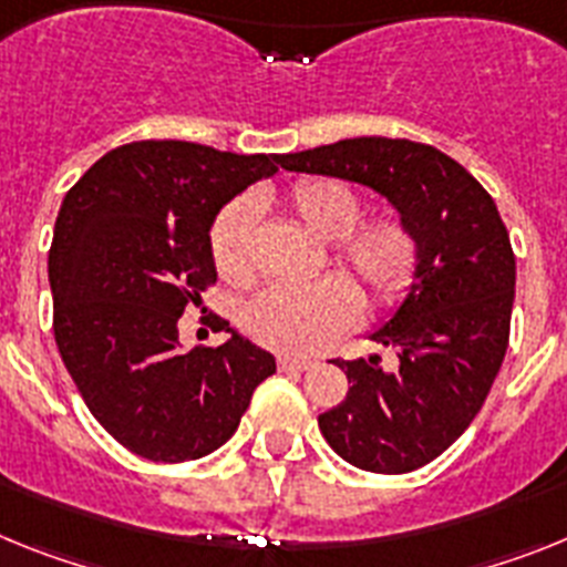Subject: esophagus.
<instances>
[{"mask_svg":"<svg viewBox=\"0 0 567 567\" xmlns=\"http://www.w3.org/2000/svg\"><path fill=\"white\" fill-rule=\"evenodd\" d=\"M279 371H308L313 365V359H305V357H279L277 359Z\"/></svg>","mask_w":567,"mask_h":567,"instance_id":"obj_1","label":"esophagus"}]
</instances>
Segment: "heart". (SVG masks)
Here are the masks:
<instances>
[{"mask_svg": "<svg viewBox=\"0 0 567 567\" xmlns=\"http://www.w3.org/2000/svg\"><path fill=\"white\" fill-rule=\"evenodd\" d=\"M290 210L319 239H328L331 259L351 274L373 305L400 302L420 268V239L400 216L362 219V199L337 179L311 176L288 190ZM256 202H230L210 230V259L228 285L254 282ZM362 299L348 277H322L311 285H274L245 308V331L270 351L313 353L348 331Z\"/></svg>", "mask_w": 567, "mask_h": 567, "instance_id": "1", "label": "heart"}]
</instances>
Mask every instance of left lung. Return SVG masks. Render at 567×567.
<instances>
[{"instance_id": "left-lung-1", "label": "left lung", "mask_w": 567, "mask_h": 567, "mask_svg": "<svg viewBox=\"0 0 567 567\" xmlns=\"http://www.w3.org/2000/svg\"><path fill=\"white\" fill-rule=\"evenodd\" d=\"M279 165L368 185L420 239L405 302L371 333L400 362L333 359L351 388L319 416L344 462L371 474L416 471L474 422L508 351L516 259L505 223L460 162L422 142L357 136L285 154Z\"/></svg>"}]
</instances>
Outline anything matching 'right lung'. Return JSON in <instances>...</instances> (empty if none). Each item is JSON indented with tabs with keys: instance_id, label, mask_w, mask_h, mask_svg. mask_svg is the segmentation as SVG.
Masks as SVG:
<instances>
[{
	"instance_id": "obj_1",
	"label": "right lung",
	"mask_w": 567,
	"mask_h": 567,
	"mask_svg": "<svg viewBox=\"0 0 567 567\" xmlns=\"http://www.w3.org/2000/svg\"><path fill=\"white\" fill-rule=\"evenodd\" d=\"M277 165V154L131 142L87 167L59 208L48 254L56 348L87 411L142 460L208 456L277 371L219 317L228 342L179 351V317L216 282V214Z\"/></svg>"
}]
</instances>
